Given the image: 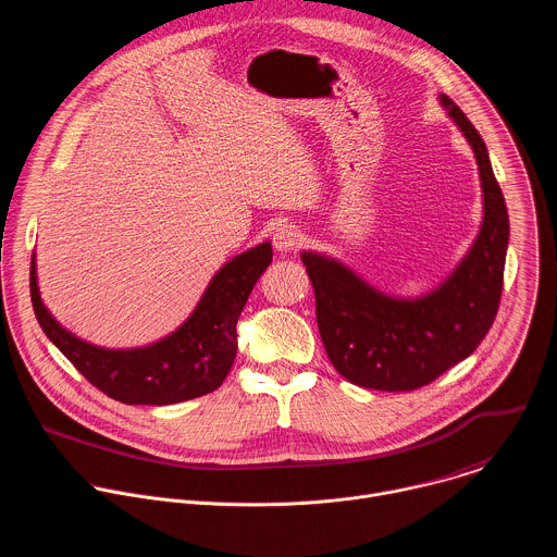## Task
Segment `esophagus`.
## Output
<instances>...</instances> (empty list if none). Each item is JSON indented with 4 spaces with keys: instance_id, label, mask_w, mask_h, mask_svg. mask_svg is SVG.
Returning a JSON list of instances; mask_svg holds the SVG:
<instances>
[{
    "instance_id": "obj_1",
    "label": "esophagus",
    "mask_w": 557,
    "mask_h": 557,
    "mask_svg": "<svg viewBox=\"0 0 557 557\" xmlns=\"http://www.w3.org/2000/svg\"><path fill=\"white\" fill-rule=\"evenodd\" d=\"M304 243V234L295 225H282L273 234V247L280 253H290Z\"/></svg>"
}]
</instances>
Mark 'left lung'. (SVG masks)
Instances as JSON below:
<instances>
[{"label":"left lung","instance_id":"1","mask_svg":"<svg viewBox=\"0 0 557 557\" xmlns=\"http://www.w3.org/2000/svg\"><path fill=\"white\" fill-rule=\"evenodd\" d=\"M440 100L474 150L483 188L481 232L459 267L433 293L400 299L336 260L301 253L327 358L358 387L413 392L433 383L476 349L498 312L509 240L505 199L479 131L448 96Z\"/></svg>","mask_w":557,"mask_h":557}]
</instances>
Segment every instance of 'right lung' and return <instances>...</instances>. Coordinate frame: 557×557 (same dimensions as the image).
<instances>
[{
	"label": "right lung",
	"mask_w": 557,
	"mask_h": 557,
	"mask_svg": "<svg viewBox=\"0 0 557 557\" xmlns=\"http://www.w3.org/2000/svg\"><path fill=\"white\" fill-rule=\"evenodd\" d=\"M271 260V243L236 256L212 277L188 321L170 336L137 349L96 347L57 323L39 295L35 256L30 297L48 338L96 389L124 405H174L223 385L238 349V317Z\"/></svg>",
	"instance_id": "obj_1"
}]
</instances>
